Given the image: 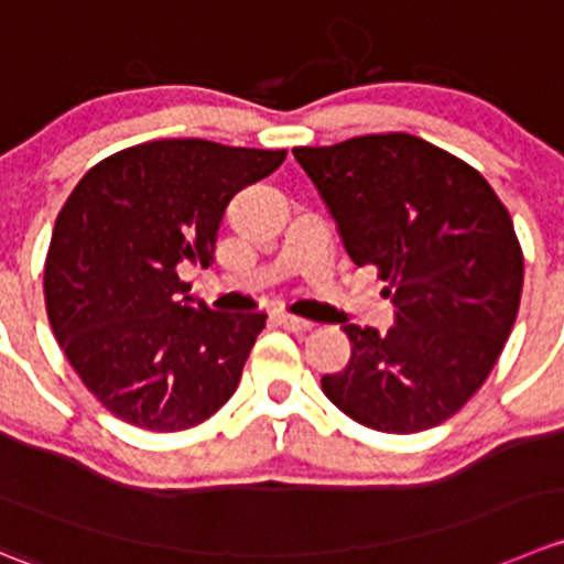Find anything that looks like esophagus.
I'll list each match as a JSON object with an SVG mask.
<instances>
[{
	"label": "esophagus",
	"instance_id": "esophagus-1",
	"mask_svg": "<svg viewBox=\"0 0 564 564\" xmlns=\"http://www.w3.org/2000/svg\"><path fill=\"white\" fill-rule=\"evenodd\" d=\"M275 319H278V325H283V327H286V330H294V333H300V330H308V327L314 325V322L303 319V316H294V314H289V311H278V314H275Z\"/></svg>",
	"mask_w": 564,
	"mask_h": 564
}]
</instances>
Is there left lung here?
<instances>
[{
    "mask_svg": "<svg viewBox=\"0 0 564 564\" xmlns=\"http://www.w3.org/2000/svg\"><path fill=\"white\" fill-rule=\"evenodd\" d=\"M336 220L349 259L377 267L397 325H344L352 358L322 377L341 413L380 433L455 415L499 360L518 316L523 253L482 173L391 131L292 151Z\"/></svg>",
    "mask_w": 564,
    "mask_h": 564,
    "instance_id": "left-lung-1",
    "label": "left lung"
}]
</instances>
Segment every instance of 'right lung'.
Segmentation results:
<instances>
[{"label": "right lung", "instance_id": "add662e5", "mask_svg": "<svg viewBox=\"0 0 564 564\" xmlns=\"http://www.w3.org/2000/svg\"><path fill=\"white\" fill-rule=\"evenodd\" d=\"M283 160L198 137L156 140L107 156L68 195L43 272L48 322L120 421L178 433L237 391L267 314L212 311L176 267H209L234 195Z\"/></svg>", "mask_w": 564, "mask_h": 564}]
</instances>
